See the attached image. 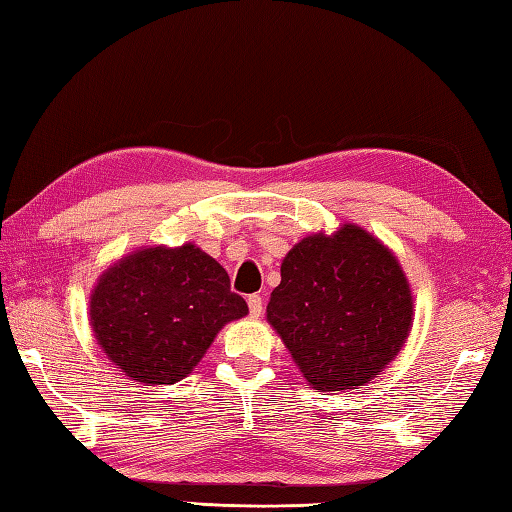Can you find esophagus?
<instances>
[{
    "label": "esophagus",
    "mask_w": 512,
    "mask_h": 512,
    "mask_svg": "<svg viewBox=\"0 0 512 512\" xmlns=\"http://www.w3.org/2000/svg\"><path fill=\"white\" fill-rule=\"evenodd\" d=\"M248 310H250V317H253V319L262 317V312H264V301H262V297H259V295H250V297H248Z\"/></svg>",
    "instance_id": "esophagus-1"
}]
</instances>
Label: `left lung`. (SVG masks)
<instances>
[{"mask_svg":"<svg viewBox=\"0 0 512 512\" xmlns=\"http://www.w3.org/2000/svg\"><path fill=\"white\" fill-rule=\"evenodd\" d=\"M266 319L312 389H358L405 345L413 292L394 250L347 222L288 250Z\"/></svg>","mask_w":512,"mask_h":512,"instance_id":"left-lung-1","label":"left lung"}]
</instances>
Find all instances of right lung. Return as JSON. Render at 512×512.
<instances>
[{"instance_id": "right-lung-1", "label": "right lung", "mask_w": 512, "mask_h": 512, "mask_svg": "<svg viewBox=\"0 0 512 512\" xmlns=\"http://www.w3.org/2000/svg\"><path fill=\"white\" fill-rule=\"evenodd\" d=\"M248 314L226 270L193 242L140 246L105 268L90 295L103 354L138 385L189 376L226 323Z\"/></svg>"}]
</instances>
